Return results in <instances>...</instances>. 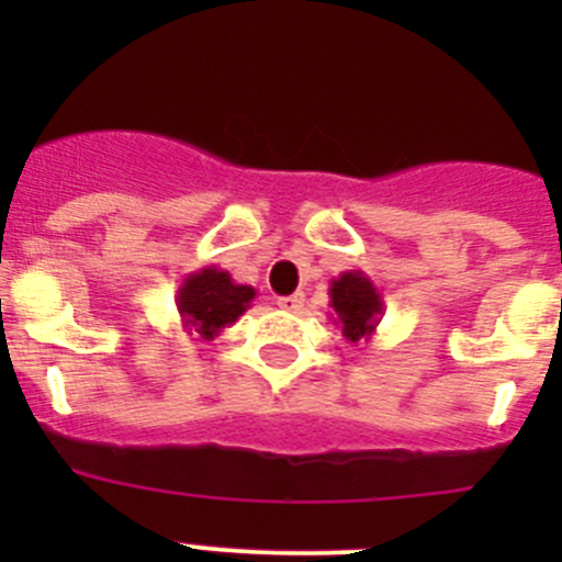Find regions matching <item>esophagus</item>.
<instances>
[{
    "label": "esophagus",
    "mask_w": 562,
    "mask_h": 562,
    "mask_svg": "<svg viewBox=\"0 0 562 562\" xmlns=\"http://www.w3.org/2000/svg\"><path fill=\"white\" fill-rule=\"evenodd\" d=\"M277 304L288 313H302L304 310V293H291V296H277Z\"/></svg>",
    "instance_id": "obj_1"
}]
</instances>
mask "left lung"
<instances>
[{"mask_svg":"<svg viewBox=\"0 0 562 562\" xmlns=\"http://www.w3.org/2000/svg\"><path fill=\"white\" fill-rule=\"evenodd\" d=\"M328 307L334 310V326L342 328L348 342H370L383 315V299L375 282L359 269L342 271L328 288Z\"/></svg>","mask_w":562,"mask_h":562,"instance_id":"1","label":"left lung"}]
</instances>
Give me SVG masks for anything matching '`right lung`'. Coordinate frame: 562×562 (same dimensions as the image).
I'll return each instance as SVG.
<instances>
[{
  "mask_svg": "<svg viewBox=\"0 0 562 562\" xmlns=\"http://www.w3.org/2000/svg\"><path fill=\"white\" fill-rule=\"evenodd\" d=\"M255 293L258 291L252 285L234 282L228 271L206 266L184 277L176 291V310L187 334H195L198 339H214L247 313Z\"/></svg>",
  "mask_w": 562,
  "mask_h": 562,
  "instance_id": "obj_1",
  "label": "right lung"
}]
</instances>
